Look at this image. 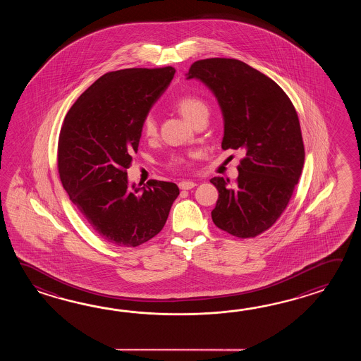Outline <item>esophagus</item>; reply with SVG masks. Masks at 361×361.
I'll use <instances>...</instances> for the list:
<instances>
[{"mask_svg":"<svg viewBox=\"0 0 361 361\" xmlns=\"http://www.w3.org/2000/svg\"><path fill=\"white\" fill-rule=\"evenodd\" d=\"M179 188L180 190H192L196 183L195 182H191V180H182V182H179Z\"/></svg>","mask_w":361,"mask_h":361,"instance_id":"1","label":"esophagus"}]
</instances>
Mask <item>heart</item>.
<instances>
[{"mask_svg": "<svg viewBox=\"0 0 361 361\" xmlns=\"http://www.w3.org/2000/svg\"><path fill=\"white\" fill-rule=\"evenodd\" d=\"M176 107L178 111L183 115L185 120H188L190 123H195L202 117H207L209 115V108L207 104L202 99H200L197 97L193 95H183L180 98L176 100ZM142 131L143 134L152 138L157 133V123L156 118L152 115H147L143 118L142 123ZM185 159L182 156H173L170 160V165L173 166H183L185 165Z\"/></svg>", "mask_w": 361, "mask_h": 361, "instance_id": "obj_1", "label": "heart"}]
</instances>
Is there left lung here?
I'll return each instance as SVG.
<instances>
[{"label":"left lung","mask_w":361,"mask_h":361,"mask_svg":"<svg viewBox=\"0 0 361 361\" xmlns=\"http://www.w3.org/2000/svg\"><path fill=\"white\" fill-rule=\"evenodd\" d=\"M187 78L213 92L224 120L223 149H243L235 185L222 177L212 218L236 238H255L283 214L300 180L305 146L300 118L279 85L244 61L210 58L195 61Z\"/></svg>","instance_id":"left-lung-1"}]
</instances>
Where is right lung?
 I'll return each mask as SVG.
<instances>
[{
	"label": "right lung",
	"mask_w": 361,
	"mask_h": 361,
	"mask_svg": "<svg viewBox=\"0 0 361 361\" xmlns=\"http://www.w3.org/2000/svg\"><path fill=\"white\" fill-rule=\"evenodd\" d=\"M176 69L108 72L71 107L58 142V170L69 200L100 238L135 247L165 226L179 195L176 183L129 185L126 169L138 151L142 123L168 89Z\"/></svg>",
	"instance_id": "1"
}]
</instances>
